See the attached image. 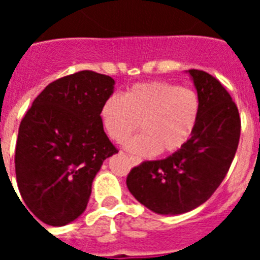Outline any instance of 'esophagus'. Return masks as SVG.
Here are the masks:
<instances>
[{"instance_id":"obj_1","label":"esophagus","mask_w":260,"mask_h":260,"mask_svg":"<svg viewBox=\"0 0 260 260\" xmlns=\"http://www.w3.org/2000/svg\"><path fill=\"white\" fill-rule=\"evenodd\" d=\"M130 161H132L133 165H139L142 162V160H141V158L134 157V156H130Z\"/></svg>"}]
</instances>
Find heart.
Wrapping results in <instances>:
<instances>
[{
  "mask_svg": "<svg viewBox=\"0 0 260 260\" xmlns=\"http://www.w3.org/2000/svg\"><path fill=\"white\" fill-rule=\"evenodd\" d=\"M199 110V98L192 89L148 82L134 84L123 96L108 98L100 109V121L108 137L117 143H123L141 122L143 133L128 141L126 148L151 157L181 150L194 133Z\"/></svg>",
  "mask_w": 260,
  "mask_h": 260,
  "instance_id": "heart-1",
  "label": "heart"
}]
</instances>
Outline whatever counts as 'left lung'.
<instances>
[{"instance_id": "obj_1", "label": "left lung", "mask_w": 260, "mask_h": 260, "mask_svg": "<svg viewBox=\"0 0 260 260\" xmlns=\"http://www.w3.org/2000/svg\"><path fill=\"white\" fill-rule=\"evenodd\" d=\"M186 73L201 103L189 142L167 158L133 168L126 180L133 197L160 215L189 212L208 201L228 173L240 142V114L228 91L206 71Z\"/></svg>"}]
</instances>
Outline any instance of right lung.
<instances>
[{"label": "right lung", "instance_id": "1", "mask_svg": "<svg viewBox=\"0 0 260 260\" xmlns=\"http://www.w3.org/2000/svg\"><path fill=\"white\" fill-rule=\"evenodd\" d=\"M113 91L108 75L79 71L48 84L23 117L17 182L27 208L44 224L77 220L103 161L118 152L100 121L102 105Z\"/></svg>", "mask_w": 260, "mask_h": 260}]
</instances>
